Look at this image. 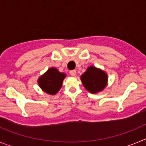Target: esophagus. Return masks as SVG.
I'll list each match as a JSON object with an SVG mask.
<instances>
[{
	"instance_id": "obj_1",
	"label": "esophagus",
	"mask_w": 146,
	"mask_h": 146,
	"mask_svg": "<svg viewBox=\"0 0 146 146\" xmlns=\"http://www.w3.org/2000/svg\"><path fill=\"white\" fill-rule=\"evenodd\" d=\"M69 73H70V74L72 76H75L76 75V70H71L70 72H69Z\"/></svg>"
}]
</instances>
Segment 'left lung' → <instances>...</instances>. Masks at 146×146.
<instances>
[{"mask_svg":"<svg viewBox=\"0 0 146 146\" xmlns=\"http://www.w3.org/2000/svg\"><path fill=\"white\" fill-rule=\"evenodd\" d=\"M80 79L86 90L92 94H96L106 87L108 78L104 71L91 66L80 76Z\"/></svg>","mask_w":146,"mask_h":146,"instance_id":"left-lung-1","label":"left lung"}]
</instances>
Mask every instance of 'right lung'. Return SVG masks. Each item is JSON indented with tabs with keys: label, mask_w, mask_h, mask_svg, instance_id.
<instances>
[{
	"label": "right lung",
	"mask_w": 146,
	"mask_h": 146,
	"mask_svg": "<svg viewBox=\"0 0 146 146\" xmlns=\"http://www.w3.org/2000/svg\"><path fill=\"white\" fill-rule=\"evenodd\" d=\"M66 74L61 73L55 68H50L38 79L39 87L47 94L55 95L60 89Z\"/></svg>",
	"instance_id": "right-lung-1"
}]
</instances>
